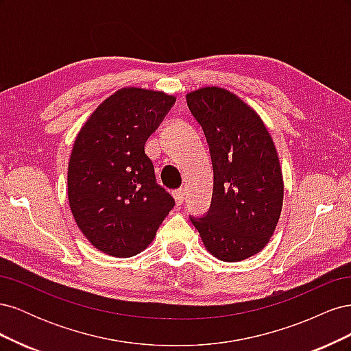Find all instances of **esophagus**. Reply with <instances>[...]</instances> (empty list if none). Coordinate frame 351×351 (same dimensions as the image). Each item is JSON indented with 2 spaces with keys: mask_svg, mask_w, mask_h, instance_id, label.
Segmentation results:
<instances>
[{
  "mask_svg": "<svg viewBox=\"0 0 351 351\" xmlns=\"http://www.w3.org/2000/svg\"><path fill=\"white\" fill-rule=\"evenodd\" d=\"M173 196H174V200L176 204L180 206L184 202V190L183 189H177L173 192Z\"/></svg>",
  "mask_w": 351,
  "mask_h": 351,
  "instance_id": "esophagus-1",
  "label": "esophagus"
}]
</instances>
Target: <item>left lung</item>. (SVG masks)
I'll use <instances>...</instances> for the list:
<instances>
[{
    "label": "left lung",
    "instance_id": "obj_1",
    "mask_svg": "<svg viewBox=\"0 0 351 351\" xmlns=\"http://www.w3.org/2000/svg\"><path fill=\"white\" fill-rule=\"evenodd\" d=\"M186 99L204 129L214 168L208 214L190 221L217 259L244 261L267 246L281 215L284 182L277 149L261 117L237 95L206 86Z\"/></svg>",
    "mask_w": 351,
    "mask_h": 351
}]
</instances>
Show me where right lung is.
<instances>
[{
	"instance_id": "obj_1",
	"label": "right lung",
	"mask_w": 351,
	"mask_h": 351,
	"mask_svg": "<svg viewBox=\"0 0 351 351\" xmlns=\"http://www.w3.org/2000/svg\"><path fill=\"white\" fill-rule=\"evenodd\" d=\"M176 97L123 88L105 99L80 129L70 155L71 214L93 247L115 258L146 249L174 199L156 183L145 143Z\"/></svg>"
}]
</instances>
